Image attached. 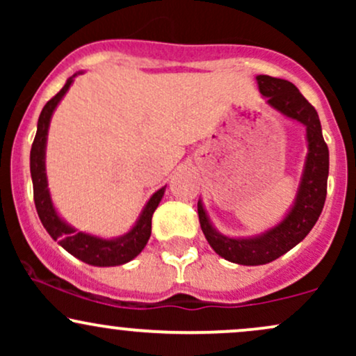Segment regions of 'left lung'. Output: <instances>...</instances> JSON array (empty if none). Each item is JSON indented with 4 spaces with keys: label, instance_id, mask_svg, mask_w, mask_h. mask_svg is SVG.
I'll use <instances>...</instances> for the list:
<instances>
[{
    "label": "left lung",
    "instance_id": "8db88e82",
    "mask_svg": "<svg viewBox=\"0 0 356 356\" xmlns=\"http://www.w3.org/2000/svg\"><path fill=\"white\" fill-rule=\"evenodd\" d=\"M257 88L266 99L269 108L305 125L306 147L303 172L291 207L275 226L254 236H227L218 231L204 207L202 199L197 202L199 222L209 246L224 259L243 266L268 264L286 254L300 244L313 229L320 218L326 199L330 154L321 132L320 117L313 105L305 99L291 81L257 75Z\"/></svg>",
    "mask_w": 356,
    "mask_h": 356
}]
</instances>
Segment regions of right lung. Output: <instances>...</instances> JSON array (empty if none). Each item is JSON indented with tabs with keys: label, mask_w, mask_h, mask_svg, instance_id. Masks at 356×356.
Wrapping results in <instances>:
<instances>
[{
	"label": "right lung",
	"mask_w": 356,
	"mask_h": 356,
	"mask_svg": "<svg viewBox=\"0 0 356 356\" xmlns=\"http://www.w3.org/2000/svg\"><path fill=\"white\" fill-rule=\"evenodd\" d=\"M83 70L73 73L63 88L56 93L50 102H47L42 113H40L38 125H36V136L31 145L30 152V172L31 181H33V197L36 212L42 220L43 227L53 241L60 244L65 251L70 252L76 259L83 261L90 266H120V264L129 263L134 257H137L145 248L147 241L152 232V214L157 209L159 202L164 197L165 187H161L150 195L149 201L145 202L144 209L140 211L138 218L132 227L125 234L117 236V238H100V236L90 234V232L79 231L68 224L67 220L60 216L56 211L55 204L51 201L50 189H48V177H47V140H48V129L56 107L67 92L70 90L72 83L75 81L76 75H81Z\"/></svg>",
	"instance_id": "1"
}]
</instances>
